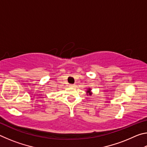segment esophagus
Segmentation results:
<instances>
[{
  "instance_id": "obj_1",
  "label": "esophagus",
  "mask_w": 147,
  "mask_h": 147,
  "mask_svg": "<svg viewBox=\"0 0 147 147\" xmlns=\"http://www.w3.org/2000/svg\"><path fill=\"white\" fill-rule=\"evenodd\" d=\"M69 88H74L75 87V85L74 84H70V85L69 86Z\"/></svg>"
}]
</instances>
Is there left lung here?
Wrapping results in <instances>:
<instances>
[{
  "mask_svg": "<svg viewBox=\"0 0 147 147\" xmlns=\"http://www.w3.org/2000/svg\"><path fill=\"white\" fill-rule=\"evenodd\" d=\"M86 94H87V95L88 96H91L92 94H93V93H92V91H91V88H88V89H87V90H86Z\"/></svg>",
  "mask_w": 147,
  "mask_h": 147,
  "instance_id": "obj_1",
  "label": "left lung"
}]
</instances>
